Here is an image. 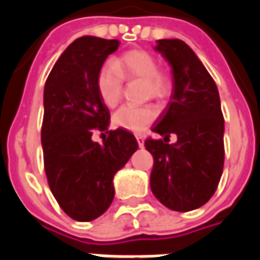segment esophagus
Instances as JSON below:
<instances>
[{
	"instance_id": "esophagus-1",
	"label": "esophagus",
	"mask_w": 260,
	"mask_h": 260,
	"mask_svg": "<svg viewBox=\"0 0 260 260\" xmlns=\"http://www.w3.org/2000/svg\"><path fill=\"white\" fill-rule=\"evenodd\" d=\"M135 138H136V141H138V145H139L141 147H143V143H145V141H143V136H142L141 134H136Z\"/></svg>"
}]
</instances>
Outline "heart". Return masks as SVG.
Instances as JSON below:
<instances>
[{
    "mask_svg": "<svg viewBox=\"0 0 260 260\" xmlns=\"http://www.w3.org/2000/svg\"><path fill=\"white\" fill-rule=\"evenodd\" d=\"M142 80V99L166 100L174 89L173 75L167 69L157 67V59L143 50H132L122 54L113 62L103 65L97 75V91L108 108L118 106L122 99L124 82ZM158 110L154 104L141 107H122L113 115L114 125L119 128L142 132L157 118Z\"/></svg>",
    "mask_w": 260,
    "mask_h": 260,
    "instance_id": "obj_1",
    "label": "heart"
}]
</instances>
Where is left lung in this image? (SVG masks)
<instances>
[{"label":"left lung","mask_w":260,"mask_h":260,"mask_svg":"<svg viewBox=\"0 0 260 260\" xmlns=\"http://www.w3.org/2000/svg\"><path fill=\"white\" fill-rule=\"evenodd\" d=\"M156 50L173 68L174 89L169 106L147 138L152 153L150 188L175 212L203 206L217 189L224 166V118L217 86L191 47L178 39L157 40ZM171 135L177 136L174 144Z\"/></svg>","instance_id":"8db88e82"}]
</instances>
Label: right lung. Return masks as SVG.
Returning a JSON list of instances; mask_svg holds the SVG:
<instances>
[{
  "label": "right lung",
  "mask_w": 260,
  "mask_h": 260,
  "mask_svg": "<svg viewBox=\"0 0 260 260\" xmlns=\"http://www.w3.org/2000/svg\"><path fill=\"white\" fill-rule=\"evenodd\" d=\"M118 40L76 39L51 69L44 86L42 146L48 186L59 207L90 221L114 199L113 178L136 152L134 134L108 131L110 111L97 91V75ZM102 133V144L91 135Z\"/></svg>",
  "instance_id": "right-lung-1"
}]
</instances>
